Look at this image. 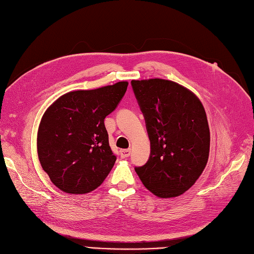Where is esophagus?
<instances>
[{"instance_id":"obj_1","label":"esophagus","mask_w":254,"mask_h":254,"mask_svg":"<svg viewBox=\"0 0 254 254\" xmlns=\"http://www.w3.org/2000/svg\"><path fill=\"white\" fill-rule=\"evenodd\" d=\"M130 156V149H123L121 150V157L122 158H128Z\"/></svg>"}]
</instances>
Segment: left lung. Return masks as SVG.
Listing matches in <instances>:
<instances>
[{
  "mask_svg": "<svg viewBox=\"0 0 254 254\" xmlns=\"http://www.w3.org/2000/svg\"><path fill=\"white\" fill-rule=\"evenodd\" d=\"M150 139V157L134 168L158 197H175L192 188L208 161L210 133L204 106L193 92L163 79L132 80Z\"/></svg>",
  "mask_w": 254,
  "mask_h": 254,
  "instance_id": "8db88e82",
  "label": "left lung"
}]
</instances>
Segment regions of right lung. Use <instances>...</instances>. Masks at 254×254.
Masks as SVG:
<instances>
[{
  "mask_svg": "<svg viewBox=\"0 0 254 254\" xmlns=\"http://www.w3.org/2000/svg\"><path fill=\"white\" fill-rule=\"evenodd\" d=\"M127 86L128 82L122 81L65 93L45 112L37 134L38 158L61 190L90 193L111 172L116 156L108 143L104 120L117 107Z\"/></svg>",
  "mask_w": 254,
  "mask_h": 254,
  "instance_id": "1",
  "label": "right lung"
}]
</instances>
